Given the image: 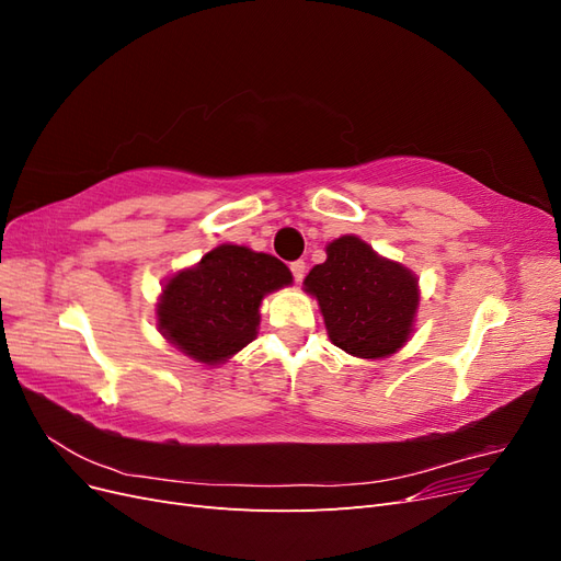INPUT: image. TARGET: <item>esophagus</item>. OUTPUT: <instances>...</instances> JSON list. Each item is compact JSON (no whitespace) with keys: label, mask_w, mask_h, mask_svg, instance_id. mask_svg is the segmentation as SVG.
I'll return each mask as SVG.
<instances>
[{"label":"esophagus","mask_w":561,"mask_h":561,"mask_svg":"<svg viewBox=\"0 0 561 561\" xmlns=\"http://www.w3.org/2000/svg\"><path fill=\"white\" fill-rule=\"evenodd\" d=\"M290 271H293L295 283H301V280H304V274H307V262H304V260L293 262V264H290Z\"/></svg>","instance_id":"1"}]
</instances>
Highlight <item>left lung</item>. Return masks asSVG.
<instances>
[{
	"instance_id": "left-lung-1",
	"label": "left lung",
	"mask_w": 561,
	"mask_h": 561,
	"mask_svg": "<svg viewBox=\"0 0 561 561\" xmlns=\"http://www.w3.org/2000/svg\"><path fill=\"white\" fill-rule=\"evenodd\" d=\"M304 285L320 304L332 344L346 353L386 358L410 339L416 278L355 236L330 243L328 260L309 271Z\"/></svg>"
}]
</instances>
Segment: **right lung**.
Here are the masks:
<instances>
[{"mask_svg": "<svg viewBox=\"0 0 561 561\" xmlns=\"http://www.w3.org/2000/svg\"><path fill=\"white\" fill-rule=\"evenodd\" d=\"M290 283V268L271 254L219 245L165 283L159 328L194 360L222 363L257 334L262 297Z\"/></svg>", "mask_w": 561, "mask_h": 561, "instance_id": "right-lung-1", "label": "right lung"}]
</instances>
